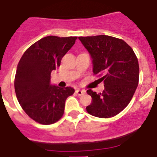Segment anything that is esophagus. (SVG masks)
I'll return each instance as SVG.
<instances>
[{
  "mask_svg": "<svg viewBox=\"0 0 157 157\" xmlns=\"http://www.w3.org/2000/svg\"><path fill=\"white\" fill-rule=\"evenodd\" d=\"M75 93L78 94V95H79V96H81V95H82V94H85V93H86V90H79V89H78V90H75Z\"/></svg>",
  "mask_w": 157,
  "mask_h": 157,
  "instance_id": "esophagus-1",
  "label": "esophagus"
}]
</instances>
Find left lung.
<instances>
[{
  "label": "left lung",
  "mask_w": 157,
  "mask_h": 157,
  "mask_svg": "<svg viewBox=\"0 0 157 157\" xmlns=\"http://www.w3.org/2000/svg\"><path fill=\"white\" fill-rule=\"evenodd\" d=\"M78 39L92 58L93 73L104 82L102 93L86 90L92 98L86 111L99 118L113 117L130 103L138 86L140 68L136 55L124 40L111 36Z\"/></svg>",
  "instance_id": "left-lung-1"
}]
</instances>
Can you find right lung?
I'll return each instance as SVG.
<instances>
[{
  "mask_svg": "<svg viewBox=\"0 0 157 157\" xmlns=\"http://www.w3.org/2000/svg\"><path fill=\"white\" fill-rule=\"evenodd\" d=\"M77 37L47 36L29 46L17 67L14 88L18 102L35 122L56 123L64 114L65 102L75 93L72 87L50 85V74L75 43Z\"/></svg>",
  "mask_w": 157,
  "mask_h": 157,
  "instance_id": "obj_1",
  "label": "right lung"
}]
</instances>
